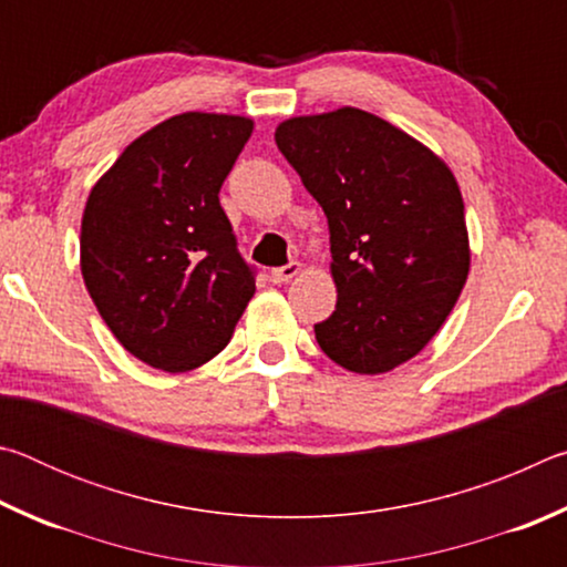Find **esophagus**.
Instances as JSON below:
<instances>
[{
    "label": "esophagus",
    "instance_id": "obj_1",
    "mask_svg": "<svg viewBox=\"0 0 567 567\" xmlns=\"http://www.w3.org/2000/svg\"><path fill=\"white\" fill-rule=\"evenodd\" d=\"M300 272H302V265L300 262H290V265H285V267H275V270L270 272V280L275 285H282V282H290L292 277H297Z\"/></svg>",
    "mask_w": 567,
    "mask_h": 567
}]
</instances>
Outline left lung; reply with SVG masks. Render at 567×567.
<instances>
[{"instance_id": "obj_1", "label": "left lung", "mask_w": 567, "mask_h": 567, "mask_svg": "<svg viewBox=\"0 0 567 567\" xmlns=\"http://www.w3.org/2000/svg\"><path fill=\"white\" fill-rule=\"evenodd\" d=\"M275 142L330 227L338 305L315 338L350 372L395 370L443 328L467 280L455 175L422 142L358 107L285 120Z\"/></svg>"}]
</instances>
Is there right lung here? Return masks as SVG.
<instances>
[{
    "instance_id": "1",
    "label": "right lung",
    "mask_w": 567,
    "mask_h": 567,
    "mask_svg": "<svg viewBox=\"0 0 567 567\" xmlns=\"http://www.w3.org/2000/svg\"><path fill=\"white\" fill-rule=\"evenodd\" d=\"M255 122L185 112L127 145L92 187L80 265L92 302L134 358L195 370L225 350L255 295L219 187Z\"/></svg>"
}]
</instances>
